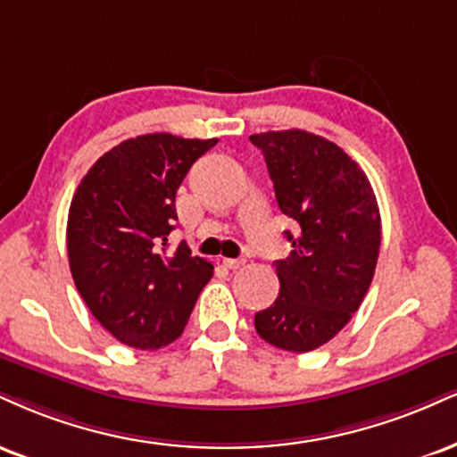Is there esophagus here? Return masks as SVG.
I'll list each match as a JSON object with an SVG mask.
<instances>
[{
    "label": "esophagus",
    "mask_w": 457,
    "mask_h": 457,
    "mask_svg": "<svg viewBox=\"0 0 457 457\" xmlns=\"http://www.w3.org/2000/svg\"><path fill=\"white\" fill-rule=\"evenodd\" d=\"M223 266L229 268V270H236V268H243L245 266V260H243V257H236V260H234V257H225Z\"/></svg>",
    "instance_id": "1"
}]
</instances>
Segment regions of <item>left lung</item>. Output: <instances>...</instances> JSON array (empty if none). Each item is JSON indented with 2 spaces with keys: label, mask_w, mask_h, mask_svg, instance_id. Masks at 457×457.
I'll return each instance as SVG.
<instances>
[{
  "label": "left lung",
  "mask_w": 457,
  "mask_h": 457,
  "mask_svg": "<svg viewBox=\"0 0 457 457\" xmlns=\"http://www.w3.org/2000/svg\"><path fill=\"white\" fill-rule=\"evenodd\" d=\"M278 208L298 223L289 257L274 262L281 294L255 312L257 334L274 347L306 353L360 309L378 260L381 214L370 180L343 148L304 129L253 134Z\"/></svg>",
  "instance_id": "8db88e82"
}]
</instances>
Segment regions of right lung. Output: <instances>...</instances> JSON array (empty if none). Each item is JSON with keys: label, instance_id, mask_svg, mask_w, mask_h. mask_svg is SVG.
<instances>
[{"label": "right lung", "instance_id": "add662e5", "mask_svg": "<svg viewBox=\"0 0 457 457\" xmlns=\"http://www.w3.org/2000/svg\"><path fill=\"white\" fill-rule=\"evenodd\" d=\"M217 138L146 134L93 163L71 197L68 257L93 317L134 349H162L183 334L212 263L187 243L168 253L176 191Z\"/></svg>", "mask_w": 457, "mask_h": 457}]
</instances>
